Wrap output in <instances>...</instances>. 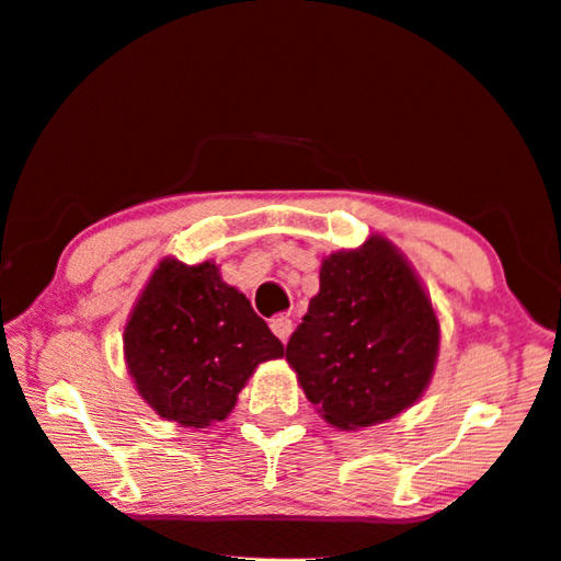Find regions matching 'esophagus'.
<instances>
[{
	"instance_id": "34e87169",
	"label": "esophagus",
	"mask_w": 561,
	"mask_h": 561,
	"mask_svg": "<svg viewBox=\"0 0 561 561\" xmlns=\"http://www.w3.org/2000/svg\"><path fill=\"white\" fill-rule=\"evenodd\" d=\"M270 327H272V332H274V336H277L279 342H287L289 340V334H291V319L289 317L272 319Z\"/></svg>"
}]
</instances>
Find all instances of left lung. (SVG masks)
Wrapping results in <instances>:
<instances>
[{
    "instance_id": "left-lung-1",
    "label": "left lung",
    "mask_w": 561,
    "mask_h": 561,
    "mask_svg": "<svg viewBox=\"0 0 561 561\" xmlns=\"http://www.w3.org/2000/svg\"><path fill=\"white\" fill-rule=\"evenodd\" d=\"M439 319L407 256L387 237L322 260L319 295L289 336L307 399L340 430L392 420L424 394Z\"/></svg>"
}]
</instances>
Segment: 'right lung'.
Returning a JSON list of instances; mask_svg holds the SVG:
<instances>
[{
    "label": "right lung",
    "instance_id": "right-lung-1",
    "mask_svg": "<svg viewBox=\"0 0 561 561\" xmlns=\"http://www.w3.org/2000/svg\"><path fill=\"white\" fill-rule=\"evenodd\" d=\"M284 346L215 262L157 264L124 327V362L159 416L204 430L227 420L247 379Z\"/></svg>",
    "mask_w": 561,
    "mask_h": 561
}]
</instances>
